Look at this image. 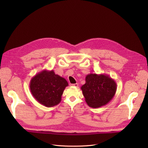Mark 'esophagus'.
I'll return each mask as SVG.
<instances>
[{"label":"esophagus","mask_w":148,"mask_h":148,"mask_svg":"<svg viewBox=\"0 0 148 148\" xmlns=\"http://www.w3.org/2000/svg\"><path fill=\"white\" fill-rule=\"evenodd\" d=\"M71 86H75V87H77L79 86V84L78 83H74V84H71Z\"/></svg>","instance_id":"obj_1"}]
</instances>
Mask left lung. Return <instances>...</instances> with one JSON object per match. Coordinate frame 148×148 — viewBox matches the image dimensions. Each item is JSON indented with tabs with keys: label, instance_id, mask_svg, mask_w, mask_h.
Listing matches in <instances>:
<instances>
[{
	"label": "left lung",
	"instance_id": "left-lung-1",
	"mask_svg": "<svg viewBox=\"0 0 148 148\" xmlns=\"http://www.w3.org/2000/svg\"><path fill=\"white\" fill-rule=\"evenodd\" d=\"M86 83L81 87L87 104L92 108L106 105L114 97L117 86L108 75L89 74L86 77Z\"/></svg>",
	"mask_w": 148,
	"mask_h": 148
}]
</instances>
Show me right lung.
Returning a JSON list of instances; mask_svg holds the SVG:
<instances>
[{
  "mask_svg": "<svg viewBox=\"0 0 148 148\" xmlns=\"http://www.w3.org/2000/svg\"><path fill=\"white\" fill-rule=\"evenodd\" d=\"M67 81L53 70H43L36 74L30 82V90L32 95L41 104L51 107L61 101L62 95L66 86Z\"/></svg>",
  "mask_w": 148,
  "mask_h": 148,
  "instance_id": "right-lung-1",
  "label": "right lung"
}]
</instances>
